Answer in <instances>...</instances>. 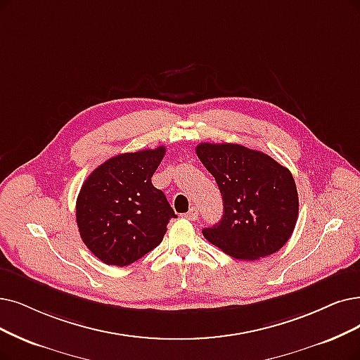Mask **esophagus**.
<instances>
[{
  "instance_id": "34e87169",
  "label": "esophagus",
  "mask_w": 360,
  "mask_h": 360,
  "mask_svg": "<svg viewBox=\"0 0 360 360\" xmlns=\"http://www.w3.org/2000/svg\"><path fill=\"white\" fill-rule=\"evenodd\" d=\"M198 214H199L198 208L192 207V208L189 210V212H188V214H186V219H189L191 221H195V220H198Z\"/></svg>"
}]
</instances>
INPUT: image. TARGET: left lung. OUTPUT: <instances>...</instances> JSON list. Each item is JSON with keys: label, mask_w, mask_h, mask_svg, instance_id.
I'll use <instances>...</instances> for the list:
<instances>
[{"label": "left lung", "mask_w": 360, "mask_h": 360, "mask_svg": "<svg viewBox=\"0 0 360 360\" xmlns=\"http://www.w3.org/2000/svg\"><path fill=\"white\" fill-rule=\"evenodd\" d=\"M196 155L223 196V217L202 235L238 260L279 251L298 219L294 177L269 155L233 143H200Z\"/></svg>", "instance_id": "left-lung-1"}]
</instances>
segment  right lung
Masks as SVG:
<instances>
[{"instance_id":"add662e5","label":"right lung","mask_w":360,"mask_h":360,"mask_svg":"<svg viewBox=\"0 0 360 360\" xmlns=\"http://www.w3.org/2000/svg\"><path fill=\"white\" fill-rule=\"evenodd\" d=\"M165 148L113 156L84 181L77 199L81 239L100 262L128 266L162 242L177 215L152 176Z\"/></svg>"}]
</instances>
